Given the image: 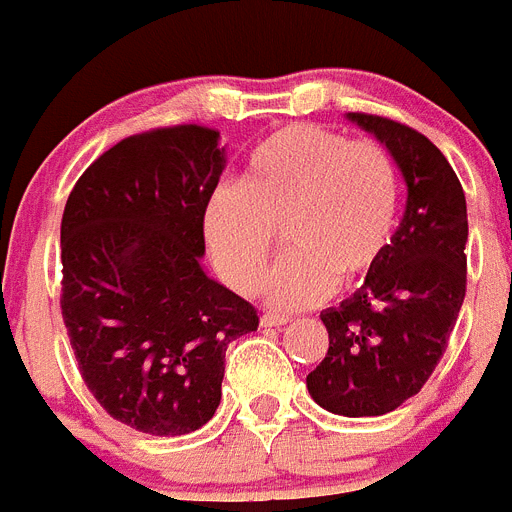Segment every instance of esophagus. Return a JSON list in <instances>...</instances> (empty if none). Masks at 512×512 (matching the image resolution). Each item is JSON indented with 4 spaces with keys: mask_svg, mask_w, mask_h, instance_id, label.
Returning <instances> with one entry per match:
<instances>
[{
    "mask_svg": "<svg viewBox=\"0 0 512 512\" xmlns=\"http://www.w3.org/2000/svg\"><path fill=\"white\" fill-rule=\"evenodd\" d=\"M290 321V316H283V313H262L260 324L265 326V329H273V326H285Z\"/></svg>",
    "mask_w": 512,
    "mask_h": 512,
    "instance_id": "esophagus-1",
    "label": "esophagus"
}]
</instances>
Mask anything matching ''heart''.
<instances>
[{
	"label": "heart",
	"mask_w": 512,
	"mask_h": 512,
	"mask_svg": "<svg viewBox=\"0 0 512 512\" xmlns=\"http://www.w3.org/2000/svg\"><path fill=\"white\" fill-rule=\"evenodd\" d=\"M398 206V170L385 147L288 124L255 147L239 186L224 183L211 193L204 239L224 283L247 296L280 229L290 250L262 296L293 311L324 301L339 278L357 283L375 273L393 245Z\"/></svg>",
	"instance_id": "1"
}]
</instances>
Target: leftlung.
<instances>
[{
    "mask_svg": "<svg viewBox=\"0 0 512 512\" xmlns=\"http://www.w3.org/2000/svg\"><path fill=\"white\" fill-rule=\"evenodd\" d=\"M349 122L388 147L408 201L385 260L365 285L321 313L329 352L308 393L339 416H382L413 398L444 357L467 293V201L434 142L408 124L352 112Z\"/></svg>",
    "mask_w": 512,
    "mask_h": 512,
    "instance_id": "obj_1",
    "label": "left lung"
}]
</instances>
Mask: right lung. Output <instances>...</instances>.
<instances>
[{
	"mask_svg": "<svg viewBox=\"0 0 512 512\" xmlns=\"http://www.w3.org/2000/svg\"><path fill=\"white\" fill-rule=\"evenodd\" d=\"M224 165L216 130L160 127L109 147L66 201L61 311L78 370L101 408L142 434L211 421L229 342L260 324L201 267Z\"/></svg>",
	"mask_w": 512,
	"mask_h": 512,
	"instance_id": "right-lung-1",
	"label": "right lung"
}]
</instances>
